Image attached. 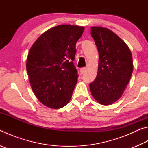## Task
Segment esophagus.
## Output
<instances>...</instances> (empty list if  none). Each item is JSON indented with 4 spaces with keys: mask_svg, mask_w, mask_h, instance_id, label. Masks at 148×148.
Returning <instances> with one entry per match:
<instances>
[{
    "mask_svg": "<svg viewBox=\"0 0 148 148\" xmlns=\"http://www.w3.org/2000/svg\"><path fill=\"white\" fill-rule=\"evenodd\" d=\"M86 69L85 68V67H84V68H81L80 69V72H81L82 74H83L85 72H86Z\"/></svg>",
    "mask_w": 148,
    "mask_h": 148,
    "instance_id": "esophagus-1",
    "label": "esophagus"
}]
</instances>
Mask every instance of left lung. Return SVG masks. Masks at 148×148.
Instances as JSON below:
<instances>
[{"instance_id":"left-lung-1","label":"left lung","mask_w":148,"mask_h":148,"mask_svg":"<svg viewBox=\"0 0 148 148\" xmlns=\"http://www.w3.org/2000/svg\"><path fill=\"white\" fill-rule=\"evenodd\" d=\"M91 34L99 51L98 72L89 84L94 99L102 105H110L122 96L133 71L131 50L113 31L91 27Z\"/></svg>"}]
</instances>
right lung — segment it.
Here are the masks:
<instances>
[{
    "mask_svg": "<svg viewBox=\"0 0 148 148\" xmlns=\"http://www.w3.org/2000/svg\"><path fill=\"white\" fill-rule=\"evenodd\" d=\"M84 27L60 25L44 32L32 44L26 68L32 91L38 101L51 109L71 101L77 81L73 61L76 44Z\"/></svg>",
    "mask_w": 148,
    "mask_h": 148,
    "instance_id": "add662e5",
    "label": "right lung"
}]
</instances>
